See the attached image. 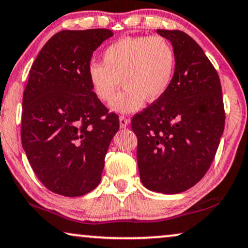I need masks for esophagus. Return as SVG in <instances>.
<instances>
[{"instance_id":"34e87169","label":"esophagus","mask_w":248,"mask_h":248,"mask_svg":"<svg viewBox=\"0 0 248 248\" xmlns=\"http://www.w3.org/2000/svg\"><path fill=\"white\" fill-rule=\"evenodd\" d=\"M130 118L125 117V116H119V125H121L122 129H124V127H126L127 125L130 124Z\"/></svg>"}]
</instances>
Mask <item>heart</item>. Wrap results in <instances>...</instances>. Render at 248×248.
I'll list each match as a JSON object with an SVG mask.
<instances>
[{
	"label": "heart",
	"instance_id": "1",
	"mask_svg": "<svg viewBox=\"0 0 248 248\" xmlns=\"http://www.w3.org/2000/svg\"><path fill=\"white\" fill-rule=\"evenodd\" d=\"M176 53L163 36H129L103 50L102 64L91 63L87 78L92 92L102 102L114 97L119 84L124 88L110 102L121 114L139 110L145 103L160 100L172 84Z\"/></svg>",
	"mask_w": 248,
	"mask_h": 248
}]
</instances>
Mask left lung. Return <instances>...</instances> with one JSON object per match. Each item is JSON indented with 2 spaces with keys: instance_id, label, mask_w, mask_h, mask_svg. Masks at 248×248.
I'll use <instances>...</instances> for the list:
<instances>
[{
  "instance_id": "obj_1",
  "label": "left lung",
  "mask_w": 248,
  "mask_h": 248,
  "mask_svg": "<svg viewBox=\"0 0 248 248\" xmlns=\"http://www.w3.org/2000/svg\"><path fill=\"white\" fill-rule=\"evenodd\" d=\"M176 53L172 84L160 100L133 116L137 160L145 187L176 194L194 186L208 171L224 131L219 77L191 36L157 30Z\"/></svg>"
}]
</instances>
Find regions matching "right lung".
<instances>
[{
    "label": "right lung",
    "mask_w": 248,
    "mask_h": 248,
    "mask_svg": "<svg viewBox=\"0 0 248 248\" xmlns=\"http://www.w3.org/2000/svg\"><path fill=\"white\" fill-rule=\"evenodd\" d=\"M114 35L107 29L61 31L32 64L23 94L21 145L40 182L64 197L99 185L118 116L94 95L92 55Z\"/></svg>",
    "instance_id": "obj_1"
}]
</instances>
